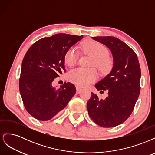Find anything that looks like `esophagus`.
I'll return each instance as SVG.
<instances>
[{
    "label": "esophagus",
    "instance_id": "esophagus-1",
    "mask_svg": "<svg viewBox=\"0 0 155 155\" xmlns=\"http://www.w3.org/2000/svg\"><path fill=\"white\" fill-rule=\"evenodd\" d=\"M76 92H77V93L80 92L82 91V89H83L81 87H80L79 86H76Z\"/></svg>",
    "mask_w": 155,
    "mask_h": 155
}]
</instances>
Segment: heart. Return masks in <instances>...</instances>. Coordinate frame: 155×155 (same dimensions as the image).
Listing matches in <instances>:
<instances>
[{
  "instance_id": "1",
  "label": "heart",
  "mask_w": 155,
  "mask_h": 155,
  "mask_svg": "<svg viewBox=\"0 0 155 155\" xmlns=\"http://www.w3.org/2000/svg\"><path fill=\"white\" fill-rule=\"evenodd\" d=\"M83 48L86 52L94 57L92 66H96L101 71L107 72L111 68V63L108 56L107 48L97 41L89 40L84 42ZM79 58L78 51L75 46L68 48L64 55V62L68 67H73L77 63ZM98 78L96 70L94 68H78L72 70L68 74L70 81L81 87H85L95 81Z\"/></svg>"
}]
</instances>
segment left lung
<instances>
[{
	"label": "left lung",
	"instance_id": "left-lung-1",
	"mask_svg": "<svg viewBox=\"0 0 155 155\" xmlns=\"http://www.w3.org/2000/svg\"><path fill=\"white\" fill-rule=\"evenodd\" d=\"M109 48L113 57L110 72L95 85L97 91H108L105 100L92 93L87 102L88 113L103 127H113L124 123L132 113L140 92L141 70L133 50L114 37H92Z\"/></svg>",
	"mask_w": 155,
	"mask_h": 155
}]
</instances>
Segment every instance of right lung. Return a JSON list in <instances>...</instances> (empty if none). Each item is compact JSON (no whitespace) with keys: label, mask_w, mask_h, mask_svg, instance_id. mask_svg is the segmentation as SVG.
I'll return each instance as SVG.
<instances>
[{"label":"right lung","mask_w":155,"mask_h":155,"mask_svg":"<svg viewBox=\"0 0 155 155\" xmlns=\"http://www.w3.org/2000/svg\"><path fill=\"white\" fill-rule=\"evenodd\" d=\"M83 38L67 34L45 37L33 44L23 58L19 91L28 112L34 118L47 121L62 110L76 92L71 83L59 88L51 85L54 79L66 72V50Z\"/></svg>","instance_id":"1"}]
</instances>
